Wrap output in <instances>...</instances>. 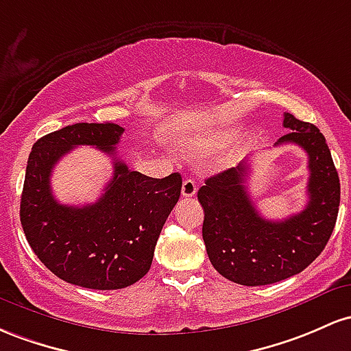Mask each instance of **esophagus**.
I'll return each instance as SVG.
<instances>
[{"label":"esophagus","mask_w":351,"mask_h":351,"mask_svg":"<svg viewBox=\"0 0 351 351\" xmlns=\"http://www.w3.org/2000/svg\"><path fill=\"white\" fill-rule=\"evenodd\" d=\"M197 192V184L194 179H186L182 182V195L184 197H194Z\"/></svg>","instance_id":"esophagus-1"}]
</instances>
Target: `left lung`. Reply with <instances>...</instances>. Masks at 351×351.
I'll use <instances>...</instances> for the list:
<instances>
[{"label": "left lung", "mask_w": 351, "mask_h": 351, "mask_svg": "<svg viewBox=\"0 0 351 351\" xmlns=\"http://www.w3.org/2000/svg\"><path fill=\"white\" fill-rule=\"evenodd\" d=\"M283 128L290 132L275 145L297 144L308 156V202L302 212L283 220L262 217L243 186L250 172L247 160L208 177L197 192L208 261L240 285H269L300 274L325 249L337 222L340 179L324 134L289 112Z\"/></svg>", "instance_id": "left-lung-1"}]
</instances>
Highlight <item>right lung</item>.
<instances>
[{"instance_id":"add662e5","label":"right lung","mask_w":351,"mask_h":351,"mask_svg":"<svg viewBox=\"0 0 351 351\" xmlns=\"http://www.w3.org/2000/svg\"><path fill=\"white\" fill-rule=\"evenodd\" d=\"M124 128L80 123L38 139L26 165L19 217L38 258L61 280L94 290L132 285L151 269L157 239L179 200L182 177L154 179L116 157ZM77 145L113 156L114 176L94 204L64 206L53 199L50 174Z\"/></svg>"}]
</instances>
